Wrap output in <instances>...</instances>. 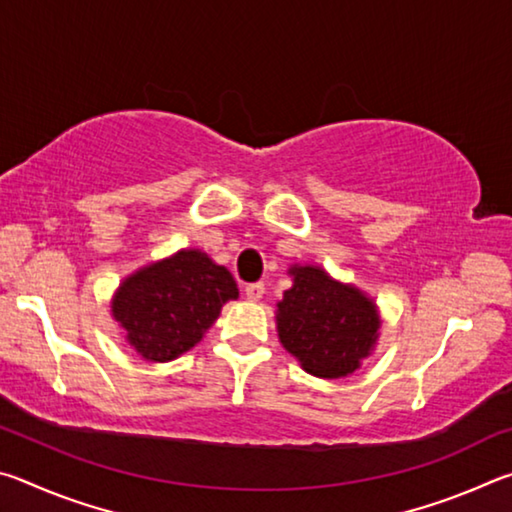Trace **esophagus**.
Masks as SVG:
<instances>
[{"instance_id":"obj_1","label":"esophagus","mask_w":512,"mask_h":512,"mask_svg":"<svg viewBox=\"0 0 512 512\" xmlns=\"http://www.w3.org/2000/svg\"><path fill=\"white\" fill-rule=\"evenodd\" d=\"M246 298L250 300V302H257V300H262V296H264V284L262 282H253V284H246Z\"/></svg>"}]
</instances>
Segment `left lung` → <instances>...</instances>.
Segmentation results:
<instances>
[{"label":"left lung","mask_w":512,"mask_h":512,"mask_svg":"<svg viewBox=\"0 0 512 512\" xmlns=\"http://www.w3.org/2000/svg\"><path fill=\"white\" fill-rule=\"evenodd\" d=\"M293 287L277 302L284 350L320 379L348 377L379 339V311L366 293L336 282L320 266H291Z\"/></svg>","instance_id":"obj_1"}]
</instances>
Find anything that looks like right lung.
I'll return each instance as SVG.
<instances>
[{
    "label": "right lung",
    "mask_w": 512,
    "mask_h": 512,
    "mask_svg": "<svg viewBox=\"0 0 512 512\" xmlns=\"http://www.w3.org/2000/svg\"><path fill=\"white\" fill-rule=\"evenodd\" d=\"M237 298L228 268L189 248L128 275L112 298V316L142 359L164 363L192 350Z\"/></svg>",
    "instance_id": "obj_1"
}]
</instances>
